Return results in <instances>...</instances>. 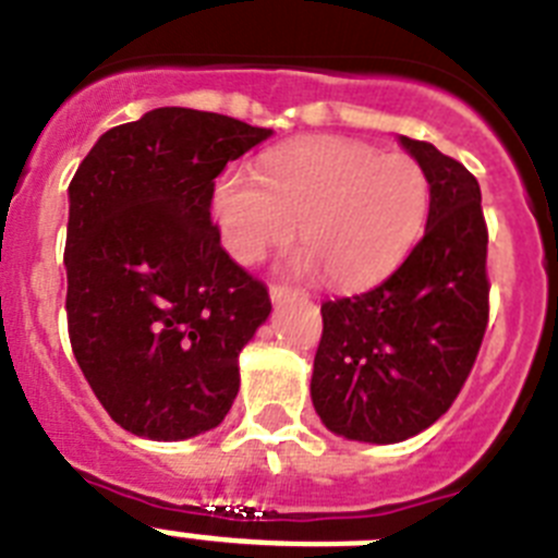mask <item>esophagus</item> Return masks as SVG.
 <instances>
[{"label":"esophagus","mask_w":558,"mask_h":558,"mask_svg":"<svg viewBox=\"0 0 558 558\" xmlns=\"http://www.w3.org/2000/svg\"><path fill=\"white\" fill-rule=\"evenodd\" d=\"M290 295H307L302 288H288V284H270V299L274 302H282V299H290Z\"/></svg>","instance_id":"obj_1"}]
</instances>
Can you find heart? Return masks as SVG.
Returning <instances> with one entry per match:
<instances>
[{"label":"heart","mask_w":558,"mask_h":558,"mask_svg":"<svg viewBox=\"0 0 558 558\" xmlns=\"http://www.w3.org/2000/svg\"><path fill=\"white\" fill-rule=\"evenodd\" d=\"M430 206V181L405 153L352 140L290 142L265 156L263 175L226 172L211 195L223 248L240 265L263 263L293 243L302 265L335 288H366L391 274L416 243Z\"/></svg>","instance_id":"heart-1"}]
</instances>
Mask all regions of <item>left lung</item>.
<instances>
[{"instance_id": "left-lung-1", "label": "left lung", "mask_w": 558, "mask_h": 558, "mask_svg": "<svg viewBox=\"0 0 558 558\" xmlns=\"http://www.w3.org/2000/svg\"><path fill=\"white\" fill-rule=\"evenodd\" d=\"M430 181L425 236L386 282L322 304L313 405L352 441L397 445L445 416L489 324L481 186L430 142L402 136Z\"/></svg>"}]
</instances>
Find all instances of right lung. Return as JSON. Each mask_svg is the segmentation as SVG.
I'll return each mask as SVG.
<instances>
[{"mask_svg": "<svg viewBox=\"0 0 558 558\" xmlns=\"http://www.w3.org/2000/svg\"><path fill=\"white\" fill-rule=\"evenodd\" d=\"M270 133L153 108L102 133L69 184V340L100 405L133 436L211 430L240 391L236 360L270 295L226 254L209 209L223 167Z\"/></svg>", "mask_w": 558, "mask_h": 558, "instance_id": "obj_1", "label": "right lung"}]
</instances>
